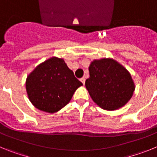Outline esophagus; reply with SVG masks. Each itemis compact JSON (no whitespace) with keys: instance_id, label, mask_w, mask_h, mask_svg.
Returning a JSON list of instances; mask_svg holds the SVG:
<instances>
[{"instance_id":"34e87169","label":"esophagus","mask_w":157,"mask_h":157,"mask_svg":"<svg viewBox=\"0 0 157 157\" xmlns=\"http://www.w3.org/2000/svg\"><path fill=\"white\" fill-rule=\"evenodd\" d=\"M80 81H81L82 82L83 85H84V84H85V82H86L85 78H80Z\"/></svg>"}]
</instances>
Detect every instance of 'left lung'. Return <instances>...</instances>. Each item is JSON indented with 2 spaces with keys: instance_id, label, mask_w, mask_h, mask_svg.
I'll return each mask as SVG.
<instances>
[{
  "instance_id": "left-lung-1",
  "label": "left lung",
  "mask_w": 157,
  "mask_h": 157,
  "mask_svg": "<svg viewBox=\"0 0 157 157\" xmlns=\"http://www.w3.org/2000/svg\"><path fill=\"white\" fill-rule=\"evenodd\" d=\"M86 87L93 101L101 109L112 111L129 101L134 91L130 73L112 59L94 60L89 67Z\"/></svg>"
}]
</instances>
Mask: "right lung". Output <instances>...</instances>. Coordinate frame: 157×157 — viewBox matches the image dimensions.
Returning <instances> with one entry per match:
<instances>
[{"instance_id":"add662e5","label":"right lung","mask_w":157,"mask_h":157,"mask_svg":"<svg viewBox=\"0 0 157 157\" xmlns=\"http://www.w3.org/2000/svg\"><path fill=\"white\" fill-rule=\"evenodd\" d=\"M82 85L63 59L56 57L38 65L26 82L31 103L39 110L49 113L58 112L67 105Z\"/></svg>"}]
</instances>
